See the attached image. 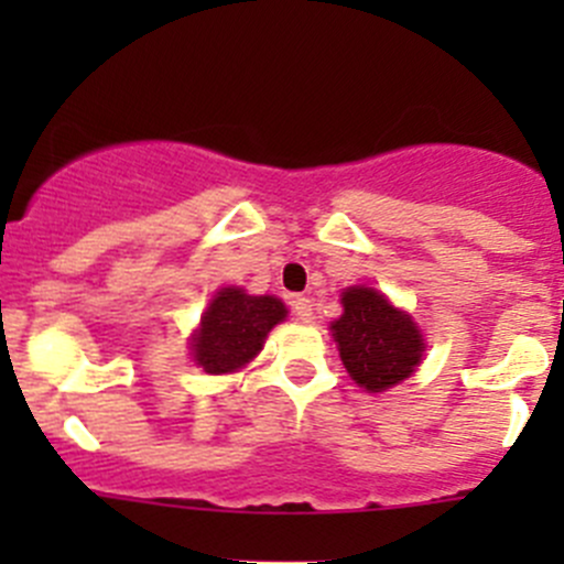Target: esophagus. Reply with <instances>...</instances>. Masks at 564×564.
Returning a JSON list of instances; mask_svg holds the SVG:
<instances>
[{"label":"esophagus","instance_id":"34e87169","mask_svg":"<svg viewBox=\"0 0 564 564\" xmlns=\"http://www.w3.org/2000/svg\"><path fill=\"white\" fill-rule=\"evenodd\" d=\"M292 311L300 322H311V318H314V305H311V300L303 297V294L292 297Z\"/></svg>","mask_w":564,"mask_h":564}]
</instances>
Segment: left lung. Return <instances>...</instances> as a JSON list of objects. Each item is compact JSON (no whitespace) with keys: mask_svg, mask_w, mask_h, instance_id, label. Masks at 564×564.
Instances as JSON below:
<instances>
[{"mask_svg":"<svg viewBox=\"0 0 564 564\" xmlns=\"http://www.w3.org/2000/svg\"><path fill=\"white\" fill-rule=\"evenodd\" d=\"M340 303L344 314L329 329L349 377L368 392H384L412 377L425 351L414 318L371 286H349Z\"/></svg>","mask_w":564,"mask_h":564,"instance_id":"1","label":"left lung"}]
</instances>
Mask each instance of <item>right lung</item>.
Masks as SVG:
<instances>
[{
  "instance_id": "add662e5",
  "label": "right lung",
  "mask_w": 564,
  "mask_h": 564,
  "mask_svg": "<svg viewBox=\"0 0 564 564\" xmlns=\"http://www.w3.org/2000/svg\"><path fill=\"white\" fill-rule=\"evenodd\" d=\"M286 314V305L272 294L253 297L240 286L220 289L191 338L193 362L215 377L240 371L259 355L267 333Z\"/></svg>"
}]
</instances>
